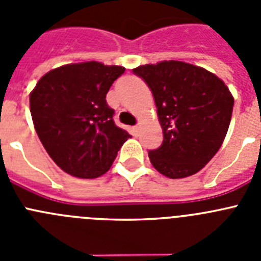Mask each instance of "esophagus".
I'll return each mask as SVG.
<instances>
[{"label":"esophagus","instance_id":"obj_1","mask_svg":"<svg viewBox=\"0 0 261 261\" xmlns=\"http://www.w3.org/2000/svg\"><path fill=\"white\" fill-rule=\"evenodd\" d=\"M138 128H140V125H138V124H137V125H135V126H133V129H135L136 132H137V130H138Z\"/></svg>","mask_w":261,"mask_h":261}]
</instances>
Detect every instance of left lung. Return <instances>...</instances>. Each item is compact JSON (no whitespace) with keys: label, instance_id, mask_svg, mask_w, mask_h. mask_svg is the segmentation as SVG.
<instances>
[{"label":"left lung","instance_id":"obj_1","mask_svg":"<svg viewBox=\"0 0 261 261\" xmlns=\"http://www.w3.org/2000/svg\"><path fill=\"white\" fill-rule=\"evenodd\" d=\"M153 93L163 142L149 151L151 165L170 179L199 172L222 145L234 98L222 80L183 61L133 69Z\"/></svg>","mask_w":261,"mask_h":261}]
</instances>
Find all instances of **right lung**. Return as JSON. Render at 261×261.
Returning <instances> with one entry per match:
<instances>
[{"label":"right lung","mask_w":261,"mask_h":261,"mask_svg":"<svg viewBox=\"0 0 261 261\" xmlns=\"http://www.w3.org/2000/svg\"><path fill=\"white\" fill-rule=\"evenodd\" d=\"M124 66L98 61L49 70L30 94V111L41 144L66 174L94 179L106 174L132 136L114 121L106 95Z\"/></svg>","instance_id":"add662e5"}]
</instances>
